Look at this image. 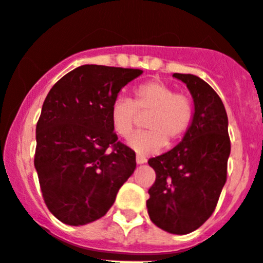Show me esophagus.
Listing matches in <instances>:
<instances>
[{
    "label": "esophagus",
    "mask_w": 263,
    "mask_h": 263,
    "mask_svg": "<svg viewBox=\"0 0 263 263\" xmlns=\"http://www.w3.org/2000/svg\"><path fill=\"white\" fill-rule=\"evenodd\" d=\"M136 162H137V164H139V165L145 164V162H146V158L143 157V156H136Z\"/></svg>",
    "instance_id": "1"
}]
</instances>
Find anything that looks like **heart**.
Returning <instances> with one entry per match:
<instances>
[{
    "label": "heart",
    "mask_w": 263,
    "mask_h": 263,
    "mask_svg": "<svg viewBox=\"0 0 263 263\" xmlns=\"http://www.w3.org/2000/svg\"><path fill=\"white\" fill-rule=\"evenodd\" d=\"M140 115H148V131L129 137L128 145L139 155H153L165 145L179 141L190 128L194 118L193 101L176 93L170 85L158 80L146 81L134 89V98L119 97L111 103V127L120 137H128Z\"/></svg>",
    "instance_id": "obj_1"
}]
</instances>
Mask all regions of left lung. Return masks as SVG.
<instances>
[{"label":"left lung","mask_w":263,"mask_h":263,"mask_svg":"<svg viewBox=\"0 0 263 263\" xmlns=\"http://www.w3.org/2000/svg\"><path fill=\"white\" fill-rule=\"evenodd\" d=\"M194 101V118L182 141L148 161L156 181L148 214L158 228L187 235L211 216L227 181L231 153L228 117L216 91L198 76L174 73Z\"/></svg>","instance_id":"1"}]
</instances>
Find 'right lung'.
Returning a JSON list of instances; mask_svg holds the SVG:
<instances>
[{
    "label": "right lung",
    "mask_w": 263,
    "mask_h": 263,
    "mask_svg": "<svg viewBox=\"0 0 263 263\" xmlns=\"http://www.w3.org/2000/svg\"><path fill=\"white\" fill-rule=\"evenodd\" d=\"M141 73L81 65L44 99L34 165L47 207L64 224L85 226L105 216L136 169V155L111 127L110 107Z\"/></svg>",
    "instance_id": "add662e5"
}]
</instances>
